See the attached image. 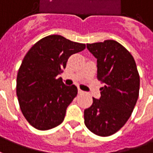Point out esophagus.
Here are the masks:
<instances>
[{
	"label": "esophagus",
	"mask_w": 153,
	"mask_h": 153,
	"mask_svg": "<svg viewBox=\"0 0 153 153\" xmlns=\"http://www.w3.org/2000/svg\"><path fill=\"white\" fill-rule=\"evenodd\" d=\"M78 93H79V94H84V91H83V90H81L80 88H79V89H78Z\"/></svg>",
	"instance_id": "1"
}]
</instances>
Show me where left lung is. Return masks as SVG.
<instances>
[{
	"label": "left lung",
	"instance_id": "left-lung-1",
	"mask_svg": "<svg viewBox=\"0 0 153 153\" xmlns=\"http://www.w3.org/2000/svg\"><path fill=\"white\" fill-rule=\"evenodd\" d=\"M97 59V78L104 83L99 99L84 110V123L96 135L108 137L128 120L139 95L140 78L129 51L115 40L87 44Z\"/></svg>",
	"mask_w": 153,
	"mask_h": 153
}]
</instances>
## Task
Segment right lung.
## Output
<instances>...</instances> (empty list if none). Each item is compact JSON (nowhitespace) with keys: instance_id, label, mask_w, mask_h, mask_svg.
Returning <instances> with one entry per match:
<instances>
[{"instance_id":"add662e5","label":"right lung","mask_w":153,"mask_h":153,"mask_svg":"<svg viewBox=\"0 0 153 153\" xmlns=\"http://www.w3.org/2000/svg\"><path fill=\"white\" fill-rule=\"evenodd\" d=\"M85 49L58 35L45 37L30 49L18 70L16 94L21 112L38 130H49L64 121L67 107L78 94L57 78L72 54Z\"/></svg>"}]
</instances>
